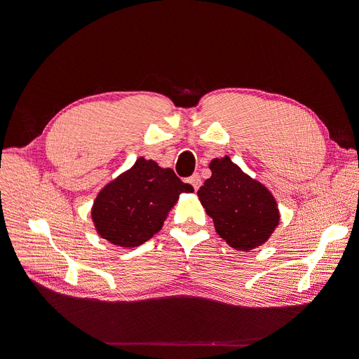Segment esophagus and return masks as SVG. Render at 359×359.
<instances>
[{
	"label": "esophagus",
	"instance_id": "1",
	"mask_svg": "<svg viewBox=\"0 0 359 359\" xmlns=\"http://www.w3.org/2000/svg\"><path fill=\"white\" fill-rule=\"evenodd\" d=\"M189 183L192 184V187L195 191H198L199 189V186H201V176L199 175H194L191 179H189Z\"/></svg>",
	"mask_w": 359,
	"mask_h": 359
}]
</instances>
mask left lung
<instances>
[{
	"instance_id": "left-lung-1",
	"label": "left lung",
	"mask_w": 359,
	"mask_h": 359,
	"mask_svg": "<svg viewBox=\"0 0 359 359\" xmlns=\"http://www.w3.org/2000/svg\"><path fill=\"white\" fill-rule=\"evenodd\" d=\"M210 168L212 175L201 186L198 198L215 231L238 252L262 246L280 219L275 196L229 156L211 160Z\"/></svg>"
}]
</instances>
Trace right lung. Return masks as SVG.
Instances as JSON below:
<instances>
[{"mask_svg": "<svg viewBox=\"0 0 359 359\" xmlns=\"http://www.w3.org/2000/svg\"><path fill=\"white\" fill-rule=\"evenodd\" d=\"M192 192L194 187L172 168L140 157L102 187L91 206V221L97 234L113 246L138 248L163 229L179 196Z\"/></svg>", "mask_w": 359, "mask_h": 359, "instance_id": "obj_1", "label": "right lung"}]
</instances>
